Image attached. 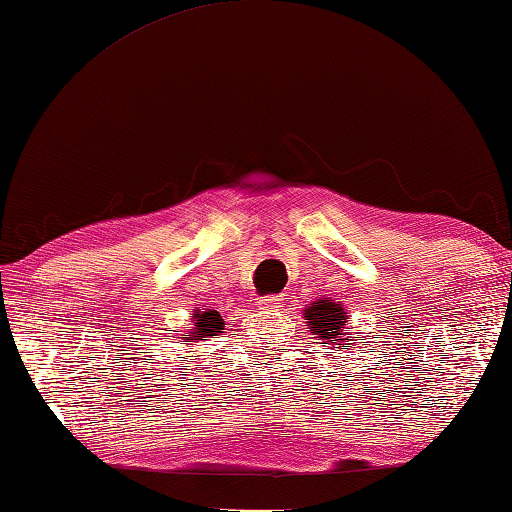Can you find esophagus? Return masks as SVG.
<instances>
[{"mask_svg": "<svg viewBox=\"0 0 512 512\" xmlns=\"http://www.w3.org/2000/svg\"><path fill=\"white\" fill-rule=\"evenodd\" d=\"M281 299L279 295H264V297H259V301H257V306L259 308H264V310H273V308H281Z\"/></svg>", "mask_w": 512, "mask_h": 512, "instance_id": "1", "label": "esophagus"}]
</instances>
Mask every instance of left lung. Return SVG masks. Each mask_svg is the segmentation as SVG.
Listing matches in <instances>:
<instances>
[{"label":"left lung","mask_w":512,"mask_h":512,"mask_svg":"<svg viewBox=\"0 0 512 512\" xmlns=\"http://www.w3.org/2000/svg\"><path fill=\"white\" fill-rule=\"evenodd\" d=\"M306 321L308 328H312V334H319L321 339L339 341L341 350L350 347V343H345L347 339H341V330L345 328V312L339 303L323 299L310 303V308L306 310Z\"/></svg>","instance_id":"left-lung-1"}]
</instances>
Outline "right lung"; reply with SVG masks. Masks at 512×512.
Masks as SVG:
<instances>
[{"instance_id":"add662e5","label":"right lung","mask_w":512,"mask_h":512,"mask_svg":"<svg viewBox=\"0 0 512 512\" xmlns=\"http://www.w3.org/2000/svg\"><path fill=\"white\" fill-rule=\"evenodd\" d=\"M193 319H195L193 332L184 336V339H187V343L206 341V339H209V336H217V334H220V330H224V321L220 319V314H217V310L200 312V314H195Z\"/></svg>"}]
</instances>
